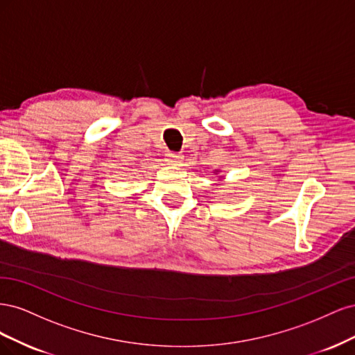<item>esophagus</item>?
<instances>
[{
	"instance_id": "esophagus-1",
	"label": "esophagus",
	"mask_w": 355,
	"mask_h": 355,
	"mask_svg": "<svg viewBox=\"0 0 355 355\" xmlns=\"http://www.w3.org/2000/svg\"><path fill=\"white\" fill-rule=\"evenodd\" d=\"M182 159H184V158H182V155L178 154V153H167L166 154V161H167L168 166H180Z\"/></svg>"
}]
</instances>
